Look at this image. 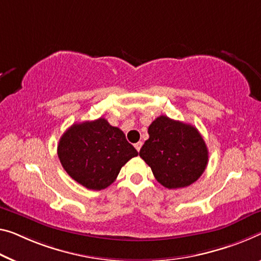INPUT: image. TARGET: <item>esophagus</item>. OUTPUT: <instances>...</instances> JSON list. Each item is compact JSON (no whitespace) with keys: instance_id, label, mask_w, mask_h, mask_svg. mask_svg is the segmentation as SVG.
Masks as SVG:
<instances>
[{"instance_id":"1","label":"esophagus","mask_w":261,"mask_h":261,"mask_svg":"<svg viewBox=\"0 0 261 261\" xmlns=\"http://www.w3.org/2000/svg\"><path fill=\"white\" fill-rule=\"evenodd\" d=\"M141 147H142V142L141 141L138 142V143H135V149L138 150V151H140V149H141Z\"/></svg>"}]
</instances>
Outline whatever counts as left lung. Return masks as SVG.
<instances>
[{"label":"left lung","mask_w":261,"mask_h":261,"mask_svg":"<svg viewBox=\"0 0 261 261\" xmlns=\"http://www.w3.org/2000/svg\"><path fill=\"white\" fill-rule=\"evenodd\" d=\"M148 134L140 158L151 168L159 183L177 189L197 181L209 160L197 128L161 115L148 127Z\"/></svg>","instance_id":"obj_1"}]
</instances>
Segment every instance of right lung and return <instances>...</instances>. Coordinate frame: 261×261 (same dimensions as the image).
<instances>
[{"instance_id": "1", "label": "right lung", "mask_w": 261, "mask_h": 261, "mask_svg": "<svg viewBox=\"0 0 261 261\" xmlns=\"http://www.w3.org/2000/svg\"><path fill=\"white\" fill-rule=\"evenodd\" d=\"M57 153L67 174L90 190L111 186L122 166L138 156L123 132L103 118L73 123L59 140Z\"/></svg>"}]
</instances>
